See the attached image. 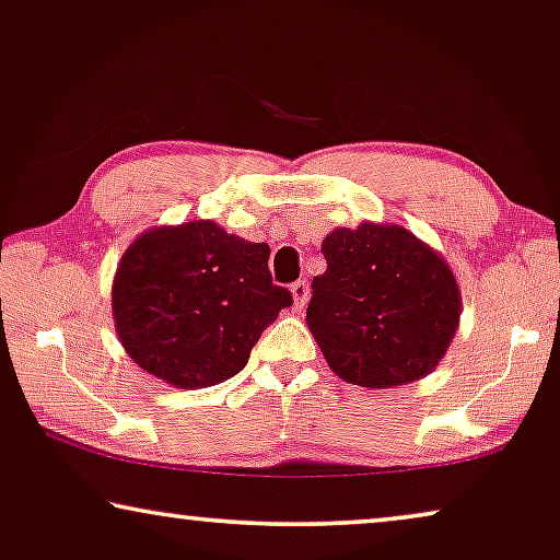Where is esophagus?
<instances>
[{"label":"esophagus","instance_id":"34e87169","mask_svg":"<svg viewBox=\"0 0 560 560\" xmlns=\"http://www.w3.org/2000/svg\"><path fill=\"white\" fill-rule=\"evenodd\" d=\"M291 296H294V308L296 312H302L306 306V299H308V283L302 279L296 283H291Z\"/></svg>","mask_w":560,"mask_h":560}]
</instances>
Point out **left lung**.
Instances as JSON below:
<instances>
[{"mask_svg": "<svg viewBox=\"0 0 560 560\" xmlns=\"http://www.w3.org/2000/svg\"><path fill=\"white\" fill-rule=\"evenodd\" d=\"M306 324L349 385L385 389L430 374L460 324V289L435 248L395 223L334 229Z\"/></svg>", "mask_w": 560, "mask_h": 560, "instance_id": "left-lung-1", "label": "left lung"}]
</instances>
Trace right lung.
I'll use <instances>...</instances> for the list:
<instances>
[{
  "label": "right lung",
  "instance_id": "obj_1",
  "mask_svg": "<svg viewBox=\"0 0 560 560\" xmlns=\"http://www.w3.org/2000/svg\"><path fill=\"white\" fill-rule=\"evenodd\" d=\"M269 244L213 221L145 231L113 281L120 345L140 370L180 389L211 387L248 362L264 329L291 306L273 287Z\"/></svg>",
  "mask_w": 560,
  "mask_h": 560
}]
</instances>
